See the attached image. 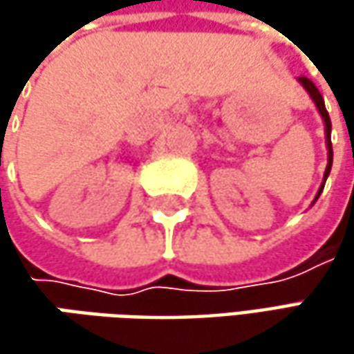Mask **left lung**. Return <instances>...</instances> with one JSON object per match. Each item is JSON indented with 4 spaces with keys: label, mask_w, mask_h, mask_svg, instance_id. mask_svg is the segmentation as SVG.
<instances>
[{
    "label": "left lung",
    "mask_w": 354,
    "mask_h": 354,
    "mask_svg": "<svg viewBox=\"0 0 354 354\" xmlns=\"http://www.w3.org/2000/svg\"><path fill=\"white\" fill-rule=\"evenodd\" d=\"M297 82L306 88V92L309 94V98L315 102L317 106V112L321 114V120H323V124H325V145H327V167H325V173H323V183H321L319 191H317V195L313 198V203L319 198V195L323 193V187H325V181H327V177H329V173H331V165H333V145H331V120H329V112H327V108H325V100H323V96H321V92L317 90V86L307 78V76H299L297 78ZM311 203V205H313Z\"/></svg>",
    "instance_id": "8db88e82"
}]
</instances>
